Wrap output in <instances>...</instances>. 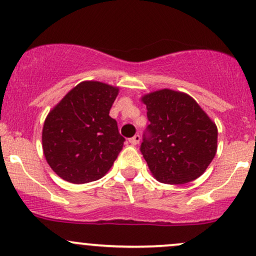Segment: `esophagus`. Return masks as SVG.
Here are the masks:
<instances>
[{"mask_svg": "<svg viewBox=\"0 0 256 256\" xmlns=\"http://www.w3.org/2000/svg\"><path fill=\"white\" fill-rule=\"evenodd\" d=\"M140 141H141V136H140V134H134V137H131V138L128 140V142H130L132 146L138 144Z\"/></svg>", "mask_w": 256, "mask_h": 256, "instance_id": "esophagus-1", "label": "esophagus"}]
</instances>
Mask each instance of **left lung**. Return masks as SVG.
<instances>
[{
    "mask_svg": "<svg viewBox=\"0 0 256 256\" xmlns=\"http://www.w3.org/2000/svg\"><path fill=\"white\" fill-rule=\"evenodd\" d=\"M150 125L141 153L159 182L184 184L203 175L218 150V128L192 97L160 90L142 97Z\"/></svg>",
    "mask_w": 256,
    "mask_h": 256,
    "instance_id": "8db88e82",
    "label": "left lung"
}]
</instances>
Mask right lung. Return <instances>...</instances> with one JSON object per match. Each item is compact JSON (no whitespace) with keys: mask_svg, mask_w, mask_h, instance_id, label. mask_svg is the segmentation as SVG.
Returning <instances> with one entry per match:
<instances>
[{"mask_svg":"<svg viewBox=\"0 0 256 256\" xmlns=\"http://www.w3.org/2000/svg\"><path fill=\"white\" fill-rule=\"evenodd\" d=\"M119 88L84 81L58 103L44 120V158L60 178L87 184L106 175L122 150L125 138L109 116Z\"/></svg>","mask_w":256,"mask_h":256,"instance_id":"right-lung-1","label":"right lung"}]
</instances>
